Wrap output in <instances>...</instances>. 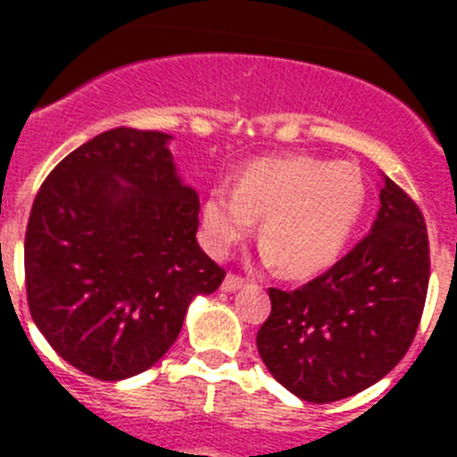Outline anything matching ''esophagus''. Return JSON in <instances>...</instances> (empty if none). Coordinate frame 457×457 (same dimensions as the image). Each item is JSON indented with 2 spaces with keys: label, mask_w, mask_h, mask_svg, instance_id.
Instances as JSON below:
<instances>
[{
  "label": "esophagus",
  "mask_w": 457,
  "mask_h": 457,
  "mask_svg": "<svg viewBox=\"0 0 457 457\" xmlns=\"http://www.w3.org/2000/svg\"><path fill=\"white\" fill-rule=\"evenodd\" d=\"M247 286V278L237 277V274H226V278L221 281V290L224 293H236V290L245 288Z\"/></svg>",
  "instance_id": "34e87169"
}]
</instances>
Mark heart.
<instances>
[{
	"label": "heart",
	"instance_id": "heart-1",
	"mask_svg": "<svg viewBox=\"0 0 457 457\" xmlns=\"http://www.w3.org/2000/svg\"><path fill=\"white\" fill-rule=\"evenodd\" d=\"M364 204L366 183L354 164L311 155L263 157L242 169L236 189H210L201 220L208 249L224 256L263 217L265 258L290 277H311L337 263Z\"/></svg>",
	"mask_w": 457,
	"mask_h": 457
}]
</instances>
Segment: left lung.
<instances>
[{"mask_svg": "<svg viewBox=\"0 0 457 457\" xmlns=\"http://www.w3.org/2000/svg\"><path fill=\"white\" fill-rule=\"evenodd\" d=\"M430 249L421 210L385 176L369 236L297 290L270 288L258 354L309 403L369 389L410 350L426 304Z\"/></svg>", "mask_w": 457, "mask_h": 457, "instance_id": "left-lung-1", "label": "left lung"}]
</instances>
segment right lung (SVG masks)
Returning a JSON list of instances; mask_svg holds the SVG:
<instances>
[{
	"mask_svg": "<svg viewBox=\"0 0 457 457\" xmlns=\"http://www.w3.org/2000/svg\"><path fill=\"white\" fill-rule=\"evenodd\" d=\"M155 130L114 128L40 185L24 236L31 318L68 364L96 379L151 369L189 302L224 281L196 242L199 196Z\"/></svg>",
	"mask_w": 457,
	"mask_h": 457,
	"instance_id": "obj_1",
	"label": "right lung"
}]
</instances>
